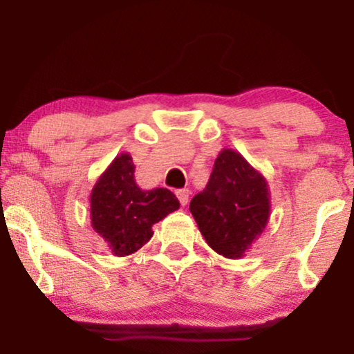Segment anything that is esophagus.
I'll list each match as a JSON object with an SVG mask.
<instances>
[{"label": "esophagus", "instance_id": "esophagus-1", "mask_svg": "<svg viewBox=\"0 0 354 354\" xmlns=\"http://www.w3.org/2000/svg\"><path fill=\"white\" fill-rule=\"evenodd\" d=\"M176 195L178 198V201H180V205L185 206L188 203V198H190V190H188V188H180V190L176 192Z\"/></svg>", "mask_w": 354, "mask_h": 354}]
</instances>
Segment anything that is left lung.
<instances>
[{"instance_id":"obj_1","label":"left lung","mask_w":354,"mask_h":354,"mask_svg":"<svg viewBox=\"0 0 354 354\" xmlns=\"http://www.w3.org/2000/svg\"><path fill=\"white\" fill-rule=\"evenodd\" d=\"M190 212L216 253L240 259L268 225L269 185L239 151L224 148L206 188L193 196Z\"/></svg>"}]
</instances>
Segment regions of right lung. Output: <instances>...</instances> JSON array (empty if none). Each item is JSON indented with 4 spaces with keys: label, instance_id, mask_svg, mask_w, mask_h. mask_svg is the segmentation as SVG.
I'll return each mask as SVG.
<instances>
[{
    "label": "right lung",
    "instance_id": "1",
    "mask_svg": "<svg viewBox=\"0 0 354 354\" xmlns=\"http://www.w3.org/2000/svg\"><path fill=\"white\" fill-rule=\"evenodd\" d=\"M129 153H120L96 180L90 195L91 227L114 256L138 251L153 236V225L180 207L167 188L142 190L135 183Z\"/></svg>",
    "mask_w": 354,
    "mask_h": 354
}]
</instances>
